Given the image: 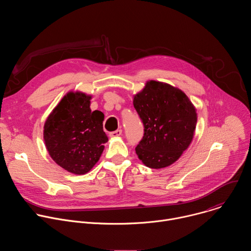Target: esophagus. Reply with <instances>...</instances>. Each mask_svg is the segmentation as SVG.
I'll return each instance as SVG.
<instances>
[{
  "mask_svg": "<svg viewBox=\"0 0 251 251\" xmlns=\"http://www.w3.org/2000/svg\"><path fill=\"white\" fill-rule=\"evenodd\" d=\"M121 135H122V130H121V129L116 130V131H114V132H111V133L109 134V136H110L111 138H116V137H119V136H121Z\"/></svg>",
  "mask_w": 251,
  "mask_h": 251,
  "instance_id": "obj_1",
  "label": "esophagus"
}]
</instances>
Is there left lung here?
I'll use <instances>...</instances> for the list:
<instances>
[{"label": "left lung", "instance_id": "8db88e82", "mask_svg": "<svg viewBox=\"0 0 251 251\" xmlns=\"http://www.w3.org/2000/svg\"><path fill=\"white\" fill-rule=\"evenodd\" d=\"M133 104L144 125L135 148L138 158L152 169L174 164L194 138L198 116L192 101L181 89L149 80L134 95Z\"/></svg>", "mask_w": 251, "mask_h": 251}]
</instances>
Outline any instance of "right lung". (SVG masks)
I'll return each mask as SVG.
<instances>
[{
	"instance_id": "1",
	"label": "right lung",
	"mask_w": 251,
	"mask_h": 251,
	"mask_svg": "<svg viewBox=\"0 0 251 251\" xmlns=\"http://www.w3.org/2000/svg\"><path fill=\"white\" fill-rule=\"evenodd\" d=\"M91 95L67 92L47 118L44 140L51 159L75 175L88 173L108 141L103 131L104 114L90 109Z\"/></svg>"
}]
</instances>
